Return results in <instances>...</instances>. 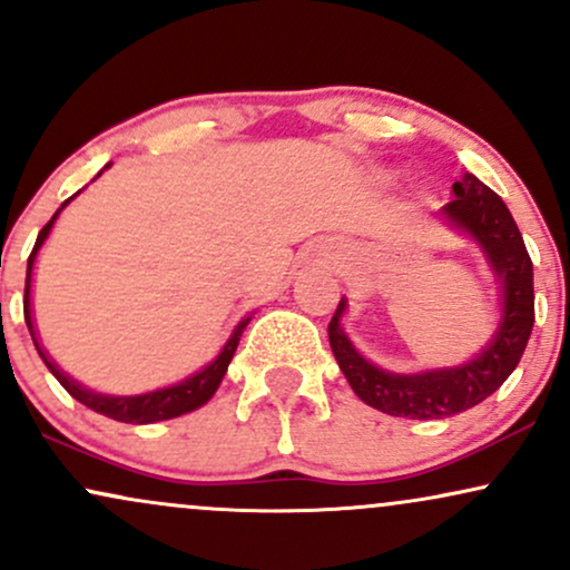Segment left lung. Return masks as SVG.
I'll return each instance as SVG.
<instances>
[{
    "mask_svg": "<svg viewBox=\"0 0 570 570\" xmlns=\"http://www.w3.org/2000/svg\"><path fill=\"white\" fill-rule=\"evenodd\" d=\"M452 193L454 200L441 208V216L481 245L502 291V320L481 354L456 367L399 375L364 360L343 333L346 298H341L327 327L330 348L356 396L393 417L441 420L481 404L508 381L531 338L533 264L510 208L473 174L454 181Z\"/></svg>",
    "mask_w": 570,
    "mask_h": 570,
    "instance_id": "obj_1",
    "label": "left lung"
}]
</instances>
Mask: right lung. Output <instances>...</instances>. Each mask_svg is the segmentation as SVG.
I'll list each match as a JSON object with an SVG mask.
<instances>
[{"label":"right lung","mask_w":570,"mask_h":570,"mask_svg":"<svg viewBox=\"0 0 570 570\" xmlns=\"http://www.w3.org/2000/svg\"><path fill=\"white\" fill-rule=\"evenodd\" d=\"M108 166H105V168H108ZM100 174H97V177H100ZM79 193H81V189H79ZM79 193H76V195H79ZM76 195H73V198H76ZM73 198H68L66 203H62V206L55 210L52 219H49L45 227H41L39 237H37V245H33L31 256H28L23 314H26L28 333H31L33 346H37L39 356H41V360H45L49 372H52V375L58 377V383L70 393V396L76 399V402H81L83 406H89V410L105 414V417L118 420V423L145 425V423H158V420L179 417V414H187V412L198 410V406L206 404L208 399L216 393V389H219L224 372H227L232 356H235V348H237V343H240V335H243V330L248 327L250 317H245V320L237 322V327L232 330V335L227 338V343H224V346H222L219 354H216V360L208 362L206 367L195 372V375L185 377V381H181V383H174V385H168V389H158V391H150V393H139V396H105V393H95V391L83 389L81 383H76L73 377L66 375V372H62L58 364L49 360V354L45 351V346H41V343H39L37 327H33V317H31V279H33L31 274H33V262H37V253H39L41 245H45L49 229H52V224L60 216V210L66 208Z\"/></svg>","instance_id":"obj_1"}]
</instances>
